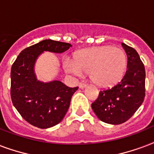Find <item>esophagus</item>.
Returning <instances> with one entry per match:
<instances>
[{"label":"esophagus","mask_w":154,"mask_h":154,"mask_svg":"<svg viewBox=\"0 0 154 154\" xmlns=\"http://www.w3.org/2000/svg\"><path fill=\"white\" fill-rule=\"evenodd\" d=\"M87 84L84 83H79V88H81V89H83V88H87Z\"/></svg>","instance_id":"34e87169"}]
</instances>
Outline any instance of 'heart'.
Returning <instances> with one entry per match:
<instances>
[{
  "label": "heart",
  "instance_id": "b5f03b06",
  "mask_svg": "<svg viewBox=\"0 0 154 154\" xmlns=\"http://www.w3.org/2000/svg\"><path fill=\"white\" fill-rule=\"evenodd\" d=\"M128 59L121 48L102 46L75 52L73 60L63 63L65 71L76 75L89 72V78L97 87L112 88L125 76Z\"/></svg>",
  "mask_w": 154,
  "mask_h": 154
}]
</instances>
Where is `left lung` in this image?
I'll use <instances>...</instances> for the list:
<instances>
[{
    "mask_svg": "<svg viewBox=\"0 0 154 154\" xmlns=\"http://www.w3.org/2000/svg\"><path fill=\"white\" fill-rule=\"evenodd\" d=\"M128 57L125 75L117 85L101 91L98 99L91 103L96 116L104 123L120 125L137 112L145 99V71L138 53L133 48L121 44Z\"/></svg>",
    "mask_w": 154,
    "mask_h": 154,
    "instance_id": "obj_1",
    "label": "left lung"
}]
</instances>
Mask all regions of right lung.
Listing matches in <instances>:
<instances>
[{
	"mask_svg": "<svg viewBox=\"0 0 154 154\" xmlns=\"http://www.w3.org/2000/svg\"><path fill=\"white\" fill-rule=\"evenodd\" d=\"M71 44L46 39L19 54L11 68V99L20 115L39 128L60 123L66 115L71 97L78 87L69 88L59 80L43 82L35 73L37 59L46 51L62 54Z\"/></svg>",
	"mask_w": 154,
	"mask_h": 154,
	"instance_id": "1",
	"label": "right lung"
}]
</instances>
